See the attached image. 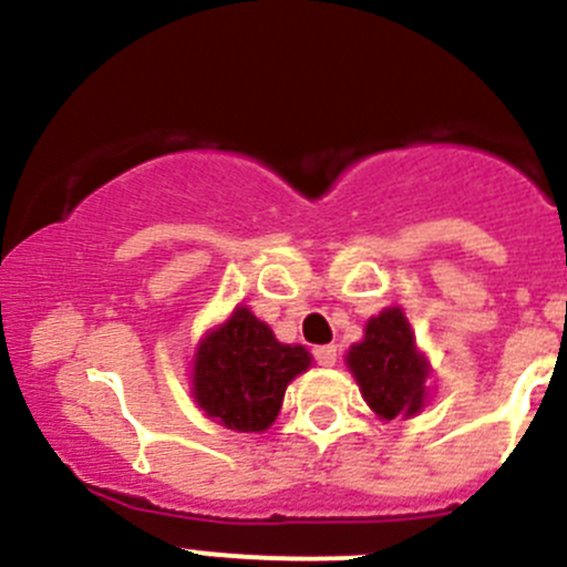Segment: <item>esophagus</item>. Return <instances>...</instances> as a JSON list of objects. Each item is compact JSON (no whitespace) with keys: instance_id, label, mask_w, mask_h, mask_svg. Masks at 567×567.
I'll return each instance as SVG.
<instances>
[{"instance_id":"1","label":"esophagus","mask_w":567,"mask_h":567,"mask_svg":"<svg viewBox=\"0 0 567 567\" xmlns=\"http://www.w3.org/2000/svg\"><path fill=\"white\" fill-rule=\"evenodd\" d=\"M313 358H317L319 367H333V363H336V347L333 344L313 347Z\"/></svg>"}]
</instances>
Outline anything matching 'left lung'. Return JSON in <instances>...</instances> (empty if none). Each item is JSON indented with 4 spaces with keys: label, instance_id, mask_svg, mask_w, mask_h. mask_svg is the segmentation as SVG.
Segmentation results:
<instances>
[{
    "label": "left lung",
    "instance_id": "1",
    "mask_svg": "<svg viewBox=\"0 0 567 567\" xmlns=\"http://www.w3.org/2000/svg\"><path fill=\"white\" fill-rule=\"evenodd\" d=\"M347 367L361 385L367 405L380 419L416 416L427 400V358L402 308H385L367 322L363 341L350 347Z\"/></svg>",
    "mask_w": 567,
    "mask_h": 567
}]
</instances>
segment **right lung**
Instances as JSON below:
<instances>
[{"instance_id": "add662e5", "label": "right lung", "mask_w": 567, "mask_h": 567, "mask_svg": "<svg viewBox=\"0 0 567 567\" xmlns=\"http://www.w3.org/2000/svg\"><path fill=\"white\" fill-rule=\"evenodd\" d=\"M308 367L306 347L281 344L270 324L239 306L195 350L193 396L223 427L265 433L281 411L286 385Z\"/></svg>"}]
</instances>
